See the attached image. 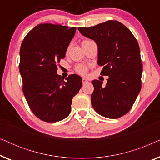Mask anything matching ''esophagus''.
I'll use <instances>...</instances> for the list:
<instances>
[{"mask_svg":"<svg viewBox=\"0 0 160 160\" xmlns=\"http://www.w3.org/2000/svg\"><path fill=\"white\" fill-rule=\"evenodd\" d=\"M88 82V81H87L86 78H83L82 79V83H83V84H86V83H87Z\"/></svg>","mask_w":160,"mask_h":160,"instance_id":"obj_1","label":"esophagus"}]
</instances>
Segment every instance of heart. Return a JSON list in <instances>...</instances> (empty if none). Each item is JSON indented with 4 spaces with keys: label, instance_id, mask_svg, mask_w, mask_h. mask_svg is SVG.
Returning <instances> with one entry per match:
<instances>
[{
    "label": "heart",
    "instance_id": "obj_1",
    "mask_svg": "<svg viewBox=\"0 0 160 160\" xmlns=\"http://www.w3.org/2000/svg\"><path fill=\"white\" fill-rule=\"evenodd\" d=\"M89 41V40L83 41L82 43H84V42H85V41ZM74 69H75L76 73H78V74H81V75H85V74H86V73L87 72V67L85 66V65H82V64L77 65L75 67V68H74Z\"/></svg>",
    "mask_w": 160,
    "mask_h": 160
}]
</instances>
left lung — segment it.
<instances>
[{
	"label": "left lung",
	"mask_w": 160,
	"mask_h": 160,
	"mask_svg": "<svg viewBox=\"0 0 160 160\" xmlns=\"http://www.w3.org/2000/svg\"><path fill=\"white\" fill-rule=\"evenodd\" d=\"M78 29L97 43L98 63L103 66L100 75L108 76L105 87L101 81L92 82V106L102 117H123L132 108L141 89L143 65L136 38L123 24L115 20Z\"/></svg>",
	"instance_id": "obj_1"
}]
</instances>
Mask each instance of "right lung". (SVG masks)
I'll use <instances>...</instances> for the list:
<instances>
[{
	"label": "right lung",
	"instance_id": "right-lung-1",
	"mask_svg": "<svg viewBox=\"0 0 160 160\" xmlns=\"http://www.w3.org/2000/svg\"><path fill=\"white\" fill-rule=\"evenodd\" d=\"M76 28L39 24L27 34L20 48L19 72L22 91L30 110L38 119L56 122L71 113L72 99L82 86L76 74L64 80L58 75Z\"/></svg>",
	"mask_w": 160,
	"mask_h": 160
}]
</instances>
